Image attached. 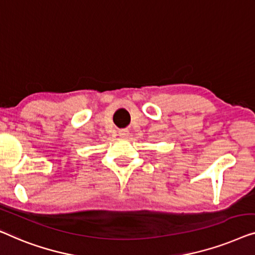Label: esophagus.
<instances>
[{"instance_id": "obj_1", "label": "esophagus", "mask_w": 255, "mask_h": 255, "mask_svg": "<svg viewBox=\"0 0 255 255\" xmlns=\"http://www.w3.org/2000/svg\"><path fill=\"white\" fill-rule=\"evenodd\" d=\"M128 134H129L128 129H120L119 130V135L121 137H126V136H128Z\"/></svg>"}]
</instances>
